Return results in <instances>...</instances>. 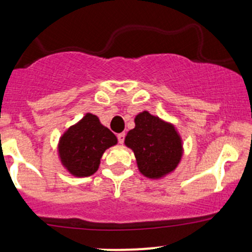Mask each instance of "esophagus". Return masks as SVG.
Returning <instances> with one entry per match:
<instances>
[{
    "label": "esophagus",
    "instance_id": "esophagus-1",
    "mask_svg": "<svg viewBox=\"0 0 252 252\" xmlns=\"http://www.w3.org/2000/svg\"><path fill=\"white\" fill-rule=\"evenodd\" d=\"M117 138H118V142L122 144L124 142V138H126V132H121V134H118Z\"/></svg>",
    "mask_w": 252,
    "mask_h": 252
}]
</instances>
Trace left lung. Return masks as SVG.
<instances>
[{
  "instance_id": "8db88e82",
  "label": "left lung",
  "mask_w": 252,
  "mask_h": 252,
  "mask_svg": "<svg viewBox=\"0 0 252 252\" xmlns=\"http://www.w3.org/2000/svg\"><path fill=\"white\" fill-rule=\"evenodd\" d=\"M124 142L134 152L140 172L150 179L173 172L182 155L180 136L174 126L148 111L136 116L135 128L128 132Z\"/></svg>"
}]
</instances>
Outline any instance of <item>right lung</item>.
I'll return each instance as SVG.
<instances>
[{
	"label": "right lung",
	"instance_id": "add662e5",
	"mask_svg": "<svg viewBox=\"0 0 252 252\" xmlns=\"http://www.w3.org/2000/svg\"><path fill=\"white\" fill-rule=\"evenodd\" d=\"M117 143V137L102 126L97 116L86 114L72 126L59 142V155L63 166L76 176H90L96 173L103 153Z\"/></svg>",
	"mask_w": 252,
	"mask_h": 252
}]
</instances>
